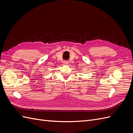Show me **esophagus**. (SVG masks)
Listing matches in <instances>:
<instances>
[{
    "mask_svg": "<svg viewBox=\"0 0 133 133\" xmlns=\"http://www.w3.org/2000/svg\"><path fill=\"white\" fill-rule=\"evenodd\" d=\"M64 64H66H66H69V62H68V61H64Z\"/></svg>",
    "mask_w": 133,
    "mask_h": 133,
    "instance_id": "1",
    "label": "esophagus"
}]
</instances>
